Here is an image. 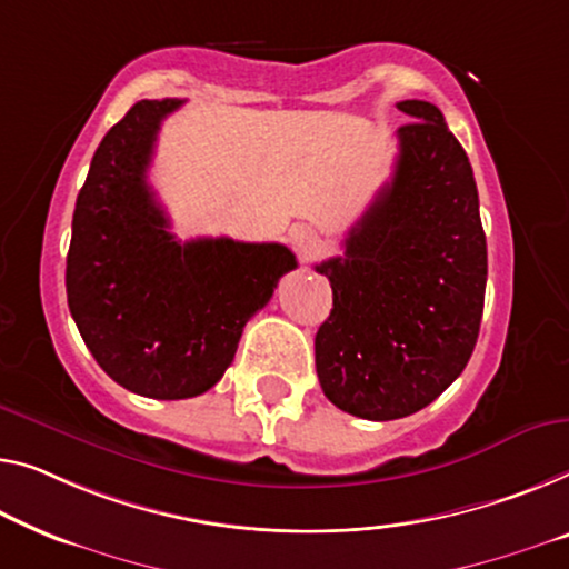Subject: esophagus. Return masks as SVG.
Masks as SVG:
<instances>
[{"label": "esophagus", "instance_id": "obj_1", "mask_svg": "<svg viewBox=\"0 0 569 569\" xmlns=\"http://www.w3.org/2000/svg\"><path fill=\"white\" fill-rule=\"evenodd\" d=\"M291 242L301 252H309L313 248V242H317V232H313L311 227H307V224H293L291 227Z\"/></svg>", "mask_w": 569, "mask_h": 569}]
</instances>
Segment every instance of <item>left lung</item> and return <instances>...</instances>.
<instances>
[{
	"mask_svg": "<svg viewBox=\"0 0 569 569\" xmlns=\"http://www.w3.org/2000/svg\"><path fill=\"white\" fill-rule=\"evenodd\" d=\"M391 181L319 262L332 311L313 339L321 391L370 421L417 413L468 366L486 301L488 250L470 160L435 104L398 101Z\"/></svg>",
	"mask_w": 569,
	"mask_h": 569,
	"instance_id": "obj_1",
	"label": "left lung"
}]
</instances>
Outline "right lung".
<instances>
[{"instance_id": "right-lung-1", "label": "right lung", "mask_w": 569, "mask_h": 569, "mask_svg": "<svg viewBox=\"0 0 569 569\" xmlns=\"http://www.w3.org/2000/svg\"><path fill=\"white\" fill-rule=\"evenodd\" d=\"M181 99H142L104 134L73 209L68 309L99 368L127 391L178 401L232 366L248 319L296 268L278 242H178L148 183L160 122Z\"/></svg>"}]
</instances>
